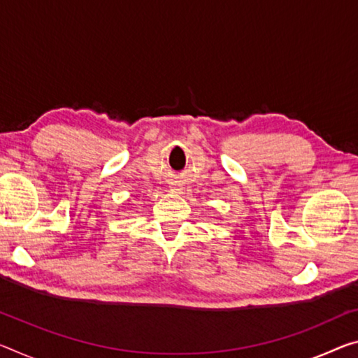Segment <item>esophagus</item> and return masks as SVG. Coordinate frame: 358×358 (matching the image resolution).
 <instances>
[{"mask_svg": "<svg viewBox=\"0 0 358 358\" xmlns=\"http://www.w3.org/2000/svg\"><path fill=\"white\" fill-rule=\"evenodd\" d=\"M177 191H178L177 186H172V192H177Z\"/></svg>", "mask_w": 358, "mask_h": 358, "instance_id": "obj_1", "label": "esophagus"}]
</instances>
